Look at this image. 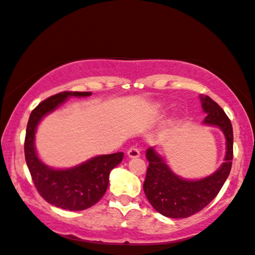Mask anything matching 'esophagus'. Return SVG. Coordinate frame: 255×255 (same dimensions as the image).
<instances>
[{
  "label": "esophagus",
  "instance_id": "esophagus-1",
  "mask_svg": "<svg viewBox=\"0 0 255 255\" xmlns=\"http://www.w3.org/2000/svg\"><path fill=\"white\" fill-rule=\"evenodd\" d=\"M128 156L129 158H138L140 156L139 150L136 148V147H132L128 150Z\"/></svg>",
  "mask_w": 255,
  "mask_h": 255
}]
</instances>
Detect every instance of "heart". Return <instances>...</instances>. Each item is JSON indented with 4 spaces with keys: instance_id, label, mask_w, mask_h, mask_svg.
Masks as SVG:
<instances>
[{
    "instance_id": "heart-1",
    "label": "heart",
    "mask_w": 255,
    "mask_h": 255,
    "mask_svg": "<svg viewBox=\"0 0 255 255\" xmlns=\"http://www.w3.org/2000/svg\"><path fill=\"white\" fill-rule=\"evenodd\" d=\"M157 108H158V109H161V108H162V106H161V105H158V106H157Z\"/></svg>"
}]
</instances>
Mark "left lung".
I'll return each instance as SVG.
<instances>
[{"label": "left lung", "instance_id": "left-lung-1", "mask_svg": "<svg viewBox=\"0 0 255 255\" xmlns=\"http://www.w3.org/2000/svg\"><path fill=\"white\" fill-rule=\"evenodd\" d=\"M205 126L219 128L226 138L224 162L216 171L205 178L186 180L175 174L165 158L155 147L146 150L149 161L143 189L147 200L158 213L169 218H186L211 203L227 180L233 165L234 132L233 126L225 111L208 96L201 95Z\"/></svg>", "mask_w": 255, "mask_h": 255}]
</instances>
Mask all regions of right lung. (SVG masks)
<instances>
[{
	"instance_id": "obj_1",
	"label": "right lung",
	"mask_w": 255,
	"mask_h": 255,
	"mask_svg": "<svg viewBox=\"0 0 255 255\" xmlns=\"http://www.w3.org/2000/svg\"><path fill=\"white\" fill-rule=\"evenodd\" d=\"M89 92H63L51 96L32 110L26 129L25 159L33 183L44 200L67 211H83L95 205L106 193L109 174L123 159V152L95 156L75 167L55 169L37 155L35 137L39 123L69 97H89Z\"/></svg>"
}]
</instances>
